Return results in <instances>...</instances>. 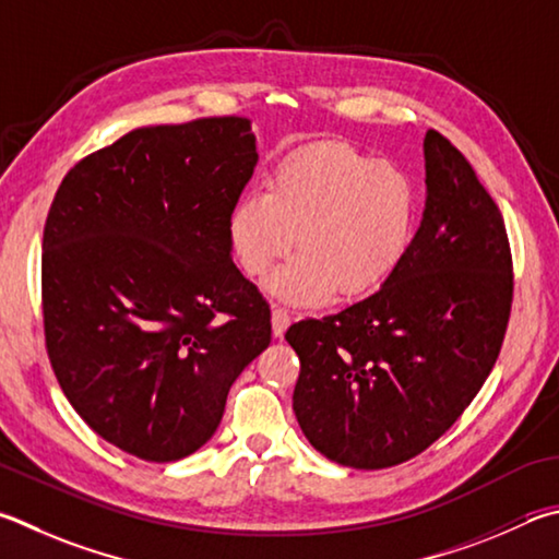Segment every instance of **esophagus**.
Wrapping results in <instances>:
<instances>
[{
  "label": "esophagus",
  "mask_w": 559,
  "mask_h": 559,
  "mask_svg": "<svg viewBox=\"0 0 559 559\" xmlns=\"http://www.w3.org/2000/svg\"><path fill=\"white\" fill-rule=\"evenodd\" d=\"M288 324H290V314L286 312V310H281V308H276L271 312V328H273V337H283V334H286V330H288Z\"/></svg>",
  "instance_id": "34e87169"
}]
</instances>
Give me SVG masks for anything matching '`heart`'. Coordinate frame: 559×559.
<instances>
[{
	"instance_id": "1",
	"label": "heart",
	"mask_w": 559,
	"mask_h": 559,
	"mask_svg": "<svg viewBox=\"0 0 559 559\" xmlns=\"http://www.w3.org/2000/svg\"><path fill=\"white\" fill-rule=\"evenodd\" d=\"M418 188L401 166L342 141H318L283 160L269 190H251L229 212L227 237L239 269L261 278L288 257L266 288L288 306L312 308L364 296L393 276L411 249Z\"/></svg>"
}]
</instances>
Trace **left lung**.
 I'll return each instance as SVG.
<instances>
[{"label":"left lung","mask_w":559,"mask_h":559,"mask_svg":"<svg viewBox=\"0 0 559 559\" xmlns=\"http://www.w3.org/2000/svg\"><path fill=\"white\" fill-rule=\"evenodd\" d=\"M423 151L425 210L401 266L373 296L286 332L300 430L354 469L408 462L442 438L491 373L511 314L501 210L435 129Z\"/></svg>","instance_id":"8db88e82"}]
</instances>
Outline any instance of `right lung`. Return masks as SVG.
<instances>
[{"label": "right lung", "instance_id": "1", "mask_svg": "<svg viewBox=\"0 0 559 559\" xmlns=\"http://www.w3.org/2000/svg\"><path fill=\"white\" fill-rule=\"evenodd\" d=\"M257 160L245 117L141 127L70 168L50 205V364L80 418L139 460L200 450L271 344V310L227 237Z\"/></svg>", "mask_w": 559, "mask_h": 559}]
</instances>
